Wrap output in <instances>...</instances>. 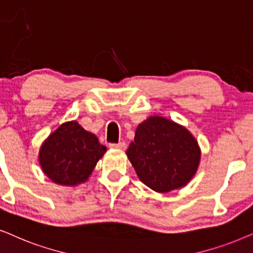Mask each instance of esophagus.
Instances as JSON below:
<instances>
[{"label":"esophagus","mask_w":253,"mask_h":253,"mask_svg":"<svg viewBox=\"0 0 253 253\" xmlns=\"http://www.w3.org/2000/svg\"><path fill=\"white\" fill-rule=\"evenodd\" d=\"M110 148L112 149H124L125 148V142H119V143H111Z\"/></svg>","instance_id":"obj_1"}]
</instances>
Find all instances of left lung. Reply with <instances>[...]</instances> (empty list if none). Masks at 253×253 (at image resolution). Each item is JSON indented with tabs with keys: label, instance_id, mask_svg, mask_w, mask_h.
Wrapping results in <instances>:
<instances>
[{
	"label": "left lung",
	"instance_id": "left-lung-1",
	"mask_svg": "<svg viewBox=\"0 0 253 253\" xmlns=\"http://www.w3.org/2000/svg\"><path fill=\"white\" fill-rule=\"evenodd\" d=\"M126 154L140 180L160 193L185 186L201 156L198 141L185 127L157 116L137 126Z\"/></svg>",
	"mask_w": 253,
	"mask_h": 253
}]
</instances>
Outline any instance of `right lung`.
<instances>
[{"label":"right lung","instance_id":"right-lung-1","mask_svg":"<svg viewBox=\"0 0 253 253\" xmlns=\"http://www.w3.org/2000/svg\"><path fill=\"white\" fill-rule=\"evenodd\" d=\"M106 147L95 134L87 132L77 121L62 124L45 140L39 150L43 173L55 184L76 186L92 173Z\"/></svg>","mask_w":253,"mask_h":253}]
</instances>
